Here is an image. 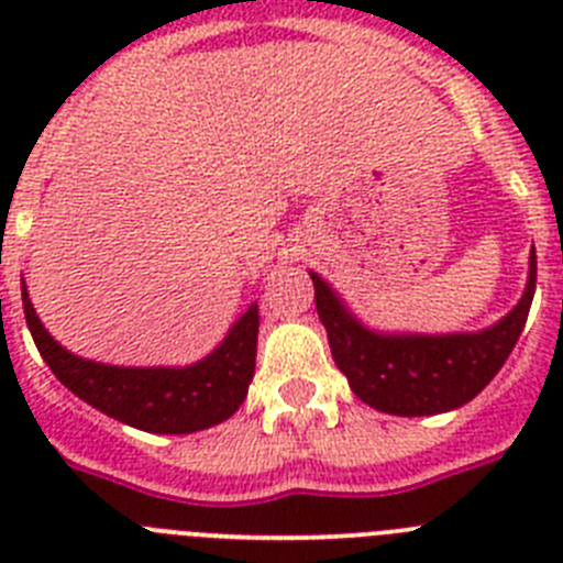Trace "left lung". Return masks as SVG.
Segmentation results:
<instances>
[{
	"label": "left lung",
	"instance_id": "1",
	"mask_svg": "<svg viewBox=\"0 0 563 563\" xmlns=\"http://www.w3.org/2000/svg\"><path fill=\"white\" fill-rule=\"evenodd\" d=\"M316 310L335 366L366 406L397 417H429L474 400L514 352L536 292V247L519 305L494 327L476 332H377L310 271Z\"/></svg>",
	"mask_w": 563,
	"mask_h": 563
}]
</instances>
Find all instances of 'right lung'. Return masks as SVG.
I'll return each mask as SVG.
<instances>
[{
	"label": "right lung",
	"instance_id": "right-lung-1",
	"mask_svg": "<svg viewBox=\"0 0 563 563\" xmlns=\"http://www.w3.org/2000/svg\"><path fill=\"white\" fill-rule=\"evenodd\" d=\"M27 330L53 375L92 409L152 434H194L228 420L247 397L256 369L258 305L233 321L202 361L188 366H112L64 350L44 330L22 282Z\"/></svg>",
	"mask_w": 563,
	"mask_h": 563
}]
</instances>
